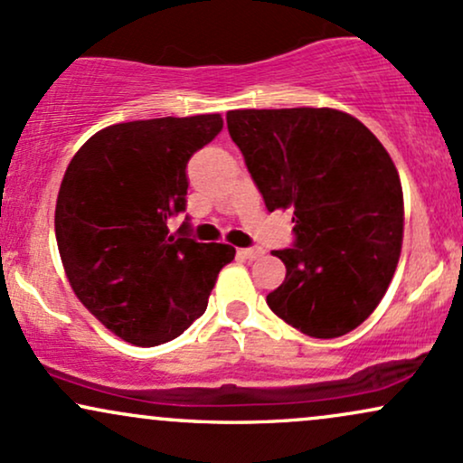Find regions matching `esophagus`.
Instances as JSON below:
<instances>
[{"label": "esophagus", "mask_w": 463, "mask_h": 463, "mask_svg": "<svg viewBox=\"0 0 463 463\" xmlns=\"http://www.w3.org/2000/svg\"><path fill=\"white\" fill-rule=\"evenodd\" d=\"M237 254L241 259H248V261H254V259L261 257L263 250L261 248H241V250H237Z\"/></svg>", "instance_id": "esophagus-1"}]
</instances>
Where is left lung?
Segmentation results:
<instances>
[{"label":"left lung","mask_w":463,"mask_h":463,"mask_svg":"<svg viewBox=\"0 0 463 463\" xmlns=\"http://www.w3.org/2000/svg\"><path fill=\"white\" fill-rule=\"evenodd\" d=\"M228 132L268 211H294V246L274 250L283 285L268 307L317 339L376 309L402 246V187L381 141L333 109L231 110Z\"/></svg>","instance_id":"8db88e82"}]
</instances>
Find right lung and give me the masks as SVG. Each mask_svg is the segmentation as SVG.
I'll list each match as a JSON object with an SVG mask.
<instances>
[{"instance_id":"add662e5","label":"right lung","mask_w":463,"mask_h":463,"mask_svg":"<svg viewBox=\"0 0 463 463\" xmlns=\"http://www.w3.org/2000/svg\"><path fill=\"white\" fill-rule=\"evenodd\" d=\"M224 128L220 115L161 117L99 130L69 163L56 200V241L73 291L135 346L176 339L209 305L226 243L169 235L187 209V163Z\"/></svg>"}]
</instances>
